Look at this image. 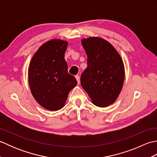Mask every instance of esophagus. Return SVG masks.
<instances>
[{
    "label": "esophagus",
    "instance_id": "1",
    "mask_svg": "<svg viewBox=\"0 0 157 157\" xmlns=\"http://www.w3.org/2000/svg\"><path fill=\"white\" fill-rule=\"evenodd\" d=\"M75 78L77 79V81H78V84H79V83H80V78H79V75H76L75 76Z\"/></svg>",
    "mask_w": 157,
    "mask_h": 157
}]
</instances>
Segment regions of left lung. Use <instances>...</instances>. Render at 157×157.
Wrapping results in <instances>:
<instances>
[{"mask_svg": "<svg viewBox=\"0 0 157 157\" xmlns=\"http://www.w3.org/2000/svg\"><path fill=\"white\" fill-rule=\"evenodd\" d=\"M88 67L81 75V85L92 102L99 107L114 102L121 91L125 70L116 49L105 40L98 37L83 39Z\"/></svg>", "mask_w": 157, "mask_h": 157, "instance_id": "1", "label": "left lung"}]
</instances>
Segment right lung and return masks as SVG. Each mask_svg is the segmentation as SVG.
<instances>
[{
	"instance_id": "1",
	"label": "right lung",
	"mask_w": 157,
	"mask_h": 157,
	"mask_svg": "<svg viewBox=\"0 0 157 157\" xmlns=\"http://www.w3.org/2000/svg\"><path fill=\"white\" fill-rule=\"evenodd\" d=\"M67 42L51 40L42 44L29 67V84L35 100L44 109L57 111L65 105L71 90L78 84L67 71L64 59Z\"/></svg>"
}]
</instances>
